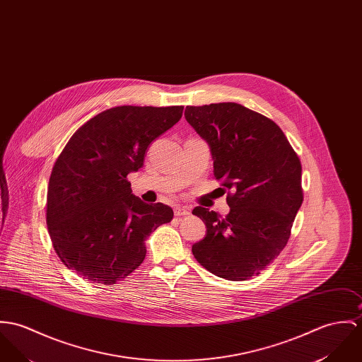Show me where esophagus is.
<instances>
[{"instance_id":"esophagus-1","label":"esophagus","mask_w":362,"mask_h":362,"mask_svg":"<svg viewBox=\"0 0 362 362\" xmlns=\"http://www.w3.org/2000/svg\"><path fill=\"white\" fill-rule=\"evenodd\" d=\"M174 214H175L177 217L188 216V214H189V209H187V207H184V206H177V207L174 209Z\"/></svg>"}]
</instances>
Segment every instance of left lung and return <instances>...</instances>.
Returning a JSON list of instances; mask_svg holds the SVG:
<instances>
[{
	"label": "left lung",
	"instance_id": "8db88e82",
	"mask_svg": "<svg viewBox=\"0 0 362 362\" xmlns=\"http://www.w3.org/2000/svg\"><path fill=\"white\" fill-rule=\"evenodd\" d=\"M187 122L210 148L230 213L197 206L206 236L192 246L200 265L228 281L259 275L288 243L303 203L301 165L282 130L235 102L187 106Z\"/></svg>",
	"mask_w": 362,
	"mask_h": 362
}]
</instances>
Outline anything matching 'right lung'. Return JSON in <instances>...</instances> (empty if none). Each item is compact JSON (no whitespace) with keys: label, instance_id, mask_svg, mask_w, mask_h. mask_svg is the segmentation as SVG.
I'll return each mask as SVG.
<instances>
[{"label":"right lung","instance_id":"add662e5","mask_svg":"<svg viewBox=\"0 0 362 362\" xmlns=\"http://www.w3.org/2000/svg\"><path fill=\"white\" fill-rule=\"evenodd\" d=\"M184 106H116L71 135L57 159L47 194V226L62 263L81 278L112 285L145 259V239L173 220L163 203L132 194L127 175L148 146L171 129Z\"/></svg>","mask_w":362,"mask_h":362}]
</instances>
